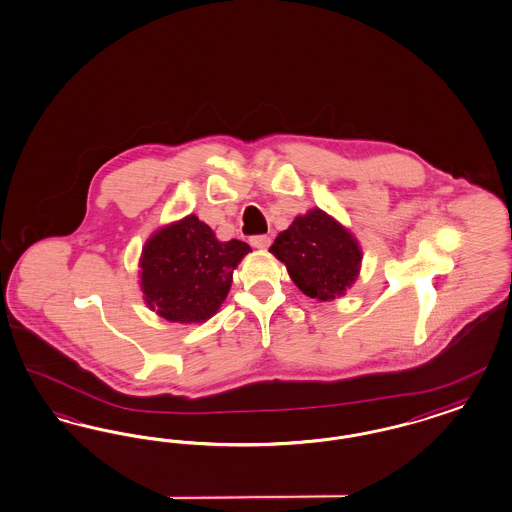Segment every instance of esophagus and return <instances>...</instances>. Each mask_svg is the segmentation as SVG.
<instances>
[{"instance_id": "1", "label": "esophagus", "mask_w": 512, "mask_h": 512, "mask_svg": "<svg viewBox=\"0 0 512 512\" xmlns=\"http://www.w3.org/2000/svg\"><path fill=\"white\" fill-rule=\"evenodd\" d=\"M249 244L255 247V249H266V247L270 246V238L268 236H253L249 240Z\"/></svg>"}]
</instances>
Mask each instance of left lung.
<instances>
[{"mask_svg":"<svg viewBox=\"0 0 512 512\" xmlns=\"http://www.w3.org/2000/svg\"><path fill=\"white\" fill-rule=\"evenodd\" d=\"M270 253L286 265L295 286L322 303L343 297L362 266V247L354 234L320 207L295 217Z\"/></svg>","mask_w":512,"mask_h":512,"instance_id":"1","label":"left lung"}]
</instances>
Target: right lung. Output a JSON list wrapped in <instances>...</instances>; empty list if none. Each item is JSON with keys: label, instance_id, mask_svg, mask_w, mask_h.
<instances>
[{"label": "right lung", "instance_id": "obj_1", "mask_svg": "<svg viewBox=\"0 0 512 512\" xmlns=\"http://www.w3.org/2000/svg\"><path fill=\"white\" fill-rule=\"evenodd\" d=\"M251 251L246 242H221L196 215L158 228L139 259L144 303L167 322L202 324L225 303L234 268Z\"/></svg>", "mask_w": 512, "mask_h": 512}]
</instances>
